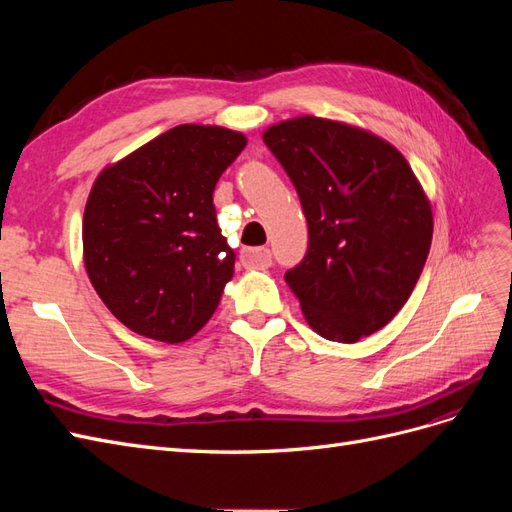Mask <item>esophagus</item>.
<instances>
[{"instance_id":"1","label":"esophagus","mask_w":512,"mask_h":512,"mask_svg":"<svg viewBox=\"0 0 512 512\" xmlns=\"http://www.w3.org/2000/svg\"><path fill=\"white\" fill-rule=\"evenodd\" d=\"M241 262L250 269H267L271 267V250L269 247H245Z\"/></svg>"}]
</instances>
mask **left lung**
I'll return each mask as SVG.
<instances>
[{
  "label": "left lung",
  "mask_w": 512,
  "mask_h": 512,
  "mask_svg": "<svg viewBox=\"0 0 512 512\" xmlns=\"http://www.w3.org/2000/svg\"><path fill=\"white\" fill-rule=\"evenodd\" d=\"M262 141L307 220V254L284 275L307 324L342 344L380 331L412 294L433 235L408 160L376 134L312 115L275 123Z\"/></svg>",
  "instance_id": "8db88e82"
}]
</instances>
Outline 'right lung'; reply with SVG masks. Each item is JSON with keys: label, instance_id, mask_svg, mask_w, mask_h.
Returning <instances> with one entry per match:
<instances>
[{"label": "right lung", "instance_id": "add662e5", "mask_svg": "<svg viewBox=\"0 0 512 512\" xmlns=\"http://www.w3.org/2000/svg\"><path fill=\"white\" fill-rule=\"evenodd\" d=\"M247 138L183 123L106 166L83 215V258L111 314L179 344L205 327L235 273L213 190Z\"/></svg>", "mask_w": 512, "mask_h": 512}]
</instances>
